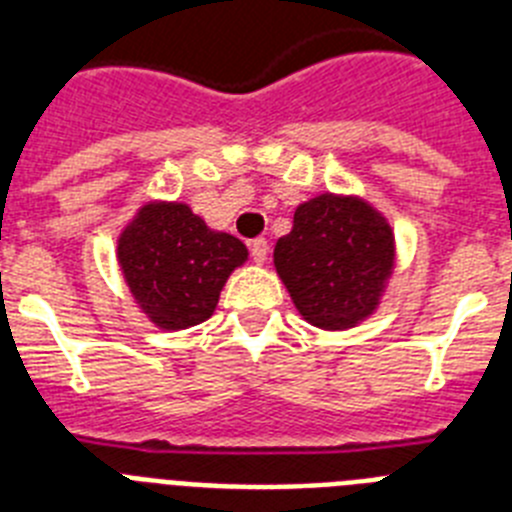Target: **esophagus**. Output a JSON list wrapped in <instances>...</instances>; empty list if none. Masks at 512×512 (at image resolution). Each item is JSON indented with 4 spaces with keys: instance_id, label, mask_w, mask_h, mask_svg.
<instances>
[{
    "instance_id": "34e87169",
    "label": "esophagus",
    "mask_w": 512,
    "mask_h": 512,
    "mask_svg": "<svg viewBox=\"0 0 512 512\" xmlns=\"http://www.w3.org/2000/svg\"><path fill=\"white\" fill-rule=\"evenodd\" d=\"M251 256L256 264H264L266 256H269V243H266L264 238H256V241L251 243Z\"/></svg>"
}]
</instances>
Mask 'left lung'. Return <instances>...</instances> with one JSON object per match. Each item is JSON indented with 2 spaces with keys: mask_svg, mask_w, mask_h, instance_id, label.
<instances>
[{
  "mask_svg": "<svg viewBox=\"0 0 512 512\" xmlns=\"http://www.w3.org/2000/svg\"><path fill=\"white\" fill-rule=\"evenodd\" d=\"M397 264L390 220L359 194L325 192L295 210L274 246V269L315 328L348 330L372 318Z\"/></svg>",
  "mask_w": 512,
  "mask_h": 512,
  "instance_id": "left-lung-1",
  "label": "left lung"
}]
</instances>
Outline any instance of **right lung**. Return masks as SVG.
Segmentation results:
<instances>
[{"mask_svg": "<svg viewBox=\"0 0 512 512\" xmlns=\"http://www.w3.org/2000/svg\"><path fill=\"white\" fill-rule=\"evenodd\" d=\"M115 253L135 305L161 330L205 323L230 274L248 261L246 243L169 200L140 205Z\"/></svg>", "mask_w": 512, "mask_h": 512, "instance_id": "add662e5", "label": "right lung"}]
</instances>
